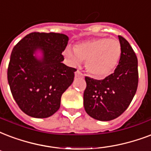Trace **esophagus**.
Instances as JSON below:
<instances>
[{
    "label": "esophagus",
    "mask_w": 151,
    "mask_h": 151,
    "mask_svg": "<svg viewBox=\"0 0 151 151\" xmlns=\"http://www.w3.org/2000/svg\"><path fill=\"white\" fill-rule=\"evenodd\" d=\"M75 77L76 78H83L84 77V74L80 70H77L75 72Z\"/></svg>",
    "instance_id": "1"
}]
</instances>
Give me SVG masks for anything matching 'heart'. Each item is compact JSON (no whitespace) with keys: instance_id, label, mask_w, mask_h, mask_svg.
Returning a JSON list of instances; mask_svg holds the SVG:
<instances>
[{"instance_id":"heart-1","label":"heart","mask_w":151,"mask_h":151,"mask_svg":"<svg viewBox=\"0 0 151 151\" xmlns=\"http://www.w3.org/2000/svg\"><path fill=\"white\" fill-rule=\"evenodd\" d=\"M121 53V45L118 40L100 37L80 42L74 50L66 48L64 56L73 65L86 61L87 70L96 78H103L111 74L116 67Z\"/></svg>"}]
</instances>
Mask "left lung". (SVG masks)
<instances>
[{
    "mask_svg": "<svg viewBox=\"0 0 151 151\" xmlns=\"http://www.w3.org/2000/svg\"><path fill=\"white\" fill-rule=\"evenodd\" d=\"M121 57L113 73L96 80L86 77L84 107L88 116L101 121H109L119 116L132 102L136 93L139 73L138 59L131 45L118 35Z\"/></svg>",
    "mask_w": 151,
    "mask_h": 151,
    "instance_id": "left-lung-1",
    "label": "left lung"
}]
</instances>
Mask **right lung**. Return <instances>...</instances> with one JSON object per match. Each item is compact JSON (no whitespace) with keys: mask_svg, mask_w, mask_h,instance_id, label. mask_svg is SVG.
Instances as JSON below:
<instances>
[{"mask_svg":"<svg viewBox=\"0 0 151 151\" xmlns=\"http://www.w3.org/2000/svg\"><path fill=\"white\" fill-rule=\"evenodd\" d=\"M68 40L60 33L32 32L12 49L8 81L19 108L30 116L47 118L55 114L61 96L73 83L77 70L63 63ZM38 50L43 54L41 59L34 55Z\"/></svg>","mask_w":151,"mask_h":151,"instance_id":"1","label":"right lung"}]
</instances>
